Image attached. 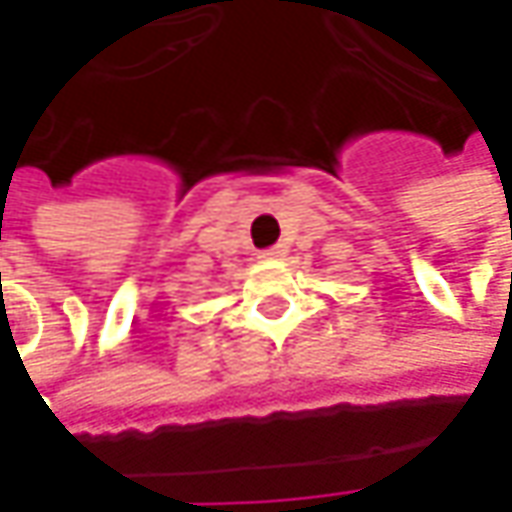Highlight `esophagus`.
<instances>
[{
  "label": "esophagus",
  "mask_w": 512,
  "mask_h": 512,
  "mask_svg": "<svg viewBox=\"0 0 512 512\" xmlns=\"http://www.w3.org/2000/svg\"><path fill=\"white\" fill-rule=\"evenodd\" d=\"M285 253H287L285 245H276V247H270V250H262V259H282Z\"/></svg>",
  "instance_id": "1"
}]
</instances>
